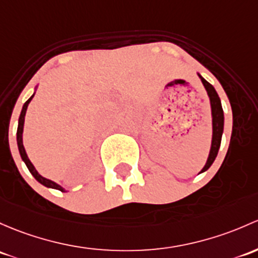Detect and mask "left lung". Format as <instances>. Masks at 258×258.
Wrapping results in <instances>:
<instances>
[{"label": "left lung", "mask_w": 258, "mask_h": 258, "mask_svg": "<svg viewBox=\"0 0 258 258\" xmlns=\"http://www.w3.org/2000/svg\"><path fill=\"white\" fill-rule=\"evenodd\" d=\"M199 75L200 80H202L203 85H204L205 90H207L209 99H210L211 117H213V138H211V147L210 152H209L207 163H205L204 168L200 170V173H203L211 167V164L215 161L216 156H218L219 148H220L221 145L222 132H224V111H222L220 97H219V95L216 93L215 89H214V86L211 85L210 83H208L202 75Z\"/></svg>", "instance_id": "obj_1"}]
</instances>
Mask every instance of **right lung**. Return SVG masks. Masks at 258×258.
Masks as SVG:
<instances>
[{
  "instance_id": "1",
  "label": "right lung",
  "mask_w": 258,
  "mask_h": 258,
  "mask_svg": "<svg viewBox=\"0 0 258 258\" xmlns=\"http://www.w3.org/2000/svg\"><path fill=\"white\" fill-rule=\"evenodd\" d=\"M33 96H34V94L32 95V96L29 97V99L27 100L26 102H24L23 107H22V111H21L20 118H18V128H17V145H18V151H20L22 161H23L24 163H26L27 168H28L29 172L32 173V175H33V177L36 178L37 180L39 181L40 184H43V185L47 186V188H51V189H56V190L65 191V189L63 188V186L59 185V184H56L55 181L50 180V179H47V178L42 177V175H40L39 173L37 172V169H36V168H34V165L32 164L31 161H29L28 156H27V153H26V150H24L23 138H22V135H23V126H24V116H26L27 107H28L29 102H31V100L33 99Z\"/></svg>"
}]
</instances>
